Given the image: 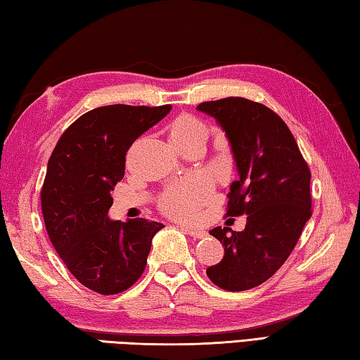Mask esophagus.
<instances>
[{"label":"esophagus","instance_id":"obj_1","mask_svg":"<svg viewBox=\"0 0 360 360\" xmlns=\"http://www.w3.org/2000/svg\"><path fill=\"white\" fill-rule=\"evenodd\" d=\"M183 230H185V232H186L189 236H193V238H198V240H200V238H205V236H207L205 230L191 229V227H185Z\"/></svg>","mask_w":360,"mask_h":360}]
</instances>
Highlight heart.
Here are the masks:
<instances>
[{
    "label": "heart",
    "mask_w": 360,
    "mask_h": 360,
    "mask_svg": "<svg viewBox=\"0 0 360 360\" xmlns=\"http://www.w3.org/2000/svg\"><path fill=\"white\" fill-rule=\"evenodd\" d=\"M198 134H207L205 125L198 117L183 114L172 122V141H185L198 136ZM210 195H212V181L205 175H195V177L177 181L169 186L161 195L160 208L175 219H194L200 207L210 199Z\"/></svg>",
    "instance_id": "1"
}]
</instances>
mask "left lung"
<instances>
[{
  "instance_id": "left-lung-1",
  "label": "left lung",
  "mask_w": 360,
  "mask_h": 360,
  "mask_svg": "<svg viewBox=\"0 0 360 360\" xmlns=\"http://www.w3.org/2000/svg\"><path fill=\"white\" fill-rule=\"evenodd\" d=\"M198 110L219 122L232 146L240 179L230 185L227 216L248 214L243 232H210L224 257L207 276L227 291L254 288L285 263L310 219V169L285 122L268 106L227 97Z\"/></svg>"
}]
</instances>
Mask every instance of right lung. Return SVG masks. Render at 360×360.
<instances>
[{
    "instance_id": "1",
    "label": "right lung",
    "mask_w": 360,
    "mask_h": 360,
    "mask_svg": "<svg viewBox=\"0 0 360 360\" xmlns=\"http://www.w3.org/2000/svg\"><path fill=\"white\" fill-rule=\"evenodd\" d=\"M171 105H110L84 112L60 134L40 191L53 248L92 291L117 295L142 276L152 238L165 226L142 218L111 221V189L124 179L128 148Z\"/></svg>"
}]
</instances>
